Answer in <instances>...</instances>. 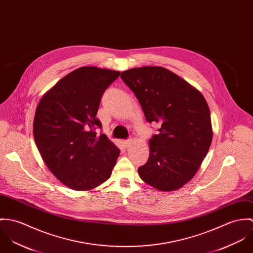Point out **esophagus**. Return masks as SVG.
I'll use <instances>...</instances> for the list:
<instances>
[{
  "mask_svg": "<svg viewBox=\"0 0 253 253\" xmlns=\"http://www.w3.org/2000/svg\"><path fill=\"white\" fill-rule=\"evenodd\" d=\"M131 141H132V139H128V140H124L122 142H123V144H124V146L125 147H128L129 146V144L131 143Z\"/></svg>",
  "mask_w": 253,
  "mask_h": 253,
  "instance_id": "1",
  "label": "esophagus"
}]
</instances>
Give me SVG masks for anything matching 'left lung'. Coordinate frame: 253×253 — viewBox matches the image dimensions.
Here are the masks:
<instances>
[{
    "instance_id": "1",
    "label": "left lung",
    "mask_w": 253,
    "mask_h": 253,
    "mask_svg": "<svg viewBox=\"0 0 253 253\" xmlns=\"http://www.w3.org/2000/svg\"><path fill=\"white\" fill-rule=\"evenodd\" d=\"M120 78L136 95L146 120L159 125L149 140L140 178L161 191L182 187L197 172L212 140L211 113L196 88L162 67L125 71Z\"/></svg>"
}]
</instances>
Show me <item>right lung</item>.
I'll return each mask as SVG.
<instances>
[{
  "label": "right lung",
  "instance_id": "add662e5",
  "mask_svg": "<svg viewBox=\"0 0 253 253\" xmlns=\"http://www.w3.org/2000/svg\"><path fill=\"white\" fill-rule=\"evenodd\" d=\"M120 72L82 67L59 81L40 101L34 139L51 172L66 186L89 190L112 174L120 150L96 117L106 89Z\"/></svg>",
  "mask_w": 253,
  "mask_h": 253
}]
</instances>
